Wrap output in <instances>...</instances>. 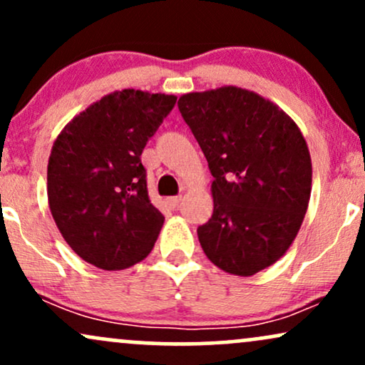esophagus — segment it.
I'll return each mask as SVG.
<instances>
[{
    "label": "esophagus",
    "mask_w": 365,
    "mask_h": 365,
    "mask_svg": "<svg viewBox=\"0 0 365 365\" xmlns=\"http://www.w3.org/2000/svg\"><path fill=\"white\" fill-rule=\"evenodd\" d=\"M180 200H182V197L180 195H175V197H168V204L171 207H178V204H180Z\"/></svg>",
    "instance_id": "1"
}]
</instances>
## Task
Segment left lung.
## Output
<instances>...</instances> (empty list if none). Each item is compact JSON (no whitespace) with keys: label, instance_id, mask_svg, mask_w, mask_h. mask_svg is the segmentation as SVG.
I'll return each mask as SVG.
<instances>
[{"label":"left lung","instance_id":"1","mask_svg":"<svg viewBox=\"0 0 365 365\" xmlns=\"http://www.w3.org/2000/svg\"><path fill=\"white\" fill-rule=\"evenodd\" d=\"M178 108L212 175L215 209L197 228L204 254L230 274L266 269L290 249L309 207L302 132L273 101L237 86L188 92Z\"/></svg>","mask_w":365,"mask_h":365}]
</instances>
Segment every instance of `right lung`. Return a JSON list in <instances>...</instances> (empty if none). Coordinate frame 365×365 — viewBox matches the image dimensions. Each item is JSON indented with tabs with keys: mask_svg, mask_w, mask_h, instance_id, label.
I'll return each mask as SVG.
<instances>
[{
	"mask_svg": "<svg viewBox=\"0 0 365 365\" xmlns=\"http://www.w3.org/2000/svg\"><path fill=\"white\" fill-rule=\"evenodd\" d=\"M173 94L123 89L73 116L48 161L54 223L77 255L104 271L145 259L165 216L150 204L140 154L173 110Z\"/></svg>",
	"mask_w": 365,
	"mask_h": 365,
	"instance_id": "1",
	"label": "right lung"
}]
</instances>
